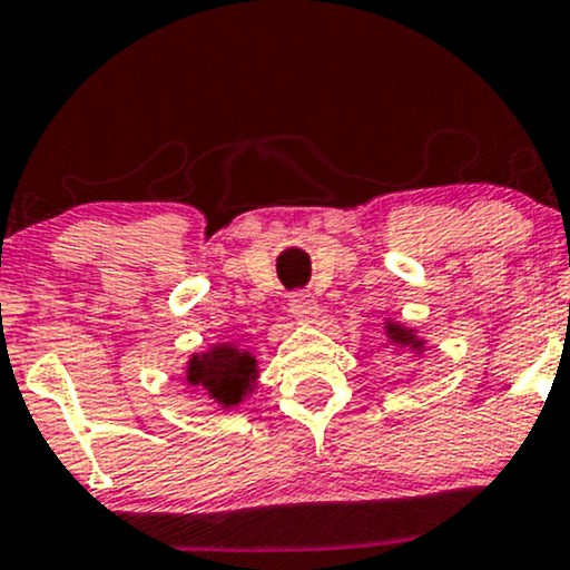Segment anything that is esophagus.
I'll return each mask as SVG.
<instances>
[{"label":"esophagus","instance_id":"1","mask_svg":"<svg viewBox=\"0 0 570 570\" xmlns=\"http://www.w3.org/2000/svg\"><path fill=\"white\" fill-rule=\"evenodd\" d=\"M289 313L294 318H299V322H313L318 313L316 297L311 292H294L289 299Z\"/></svg>","mask_w":570,"mask_h":570}]
</instances>
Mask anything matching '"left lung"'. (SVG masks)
Returning <instances> with one entry per match:
<instances>
[{
    "label": "left lung",
    "instance_id": "1",
    "mask_svg": "<svg viewBox=\"0 0 570 570\" xmlns=\"http://www.w3.org/2000/svg\"><path fill=\"white\" fill-rule=\"evenodd\" d=\"M389 337H391V343H415V340H412V332L402 330V326H394V324H389Z\"/></svg>",
    "mask_w": 570,
    "mask_h": 570
}]
</instances>
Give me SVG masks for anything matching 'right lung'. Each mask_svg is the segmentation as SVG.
<instances>
[{
    "instance_id": "obj_1",
    "label": "right lung",
    "mask_w": 570,
    "mask_h": 570,
    "mask_svg": "<svg viewBox=\"0 0 570 570\" xmlns=\"http://www.w3.org/2000/svg\"><path fill=\"white\" fill-rule=\"evenodd\" d=\"M254 381H257L254 356L235 351L230 345H219L203 356H195L187 372V383L198 385L214 402L225 404V407L238 404Z\"/></svg>"
}]
</instances>
